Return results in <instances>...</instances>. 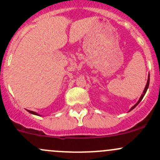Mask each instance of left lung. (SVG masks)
Here are the masks:
<instances>
[{"label": "left lung", "mask_w": 160, "mask_h": 160, "mask_svg": "<svg viewBox=\"0 0 160 160\" xmlns=\"http://www.w3.org/2000/svg\"><path fill=\"white\" fill-rule=\"evenodd\" d=\"M149 79H150V76H149V74H148V80H147V83H146V85H145V89H144V91H143V93H142V96H141V97L139 98V99H138V102H137V103H136V104H134V105L133 106V107H132V108H131L130 110H129V111H131V110H133L134 108H135V107H137V106H138V104L139 102H140L141 101H142V99H143L144 96H145V93H146V91H147V89H148V85H149Z\"/></svg>", "instance_id": "1"}]
</instances>
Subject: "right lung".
<instances>
[{"instance_id":"right-lung-1","label":"right lung","mask_w":160,"mask_h":160,"mask_svg":"<svg viewBox=\"0 0 160 160\" xmlns=\"http://www.w3.org/2000/svg\"><path fill=\"white\" fill-rule=\"evenodd\" d=\"M28 112H29L30 113H32V114H34V115H37V116H40L39 114H38L37 113H36V112L34 111H32V110H28Z\"/></svg>"}]
</instances>
